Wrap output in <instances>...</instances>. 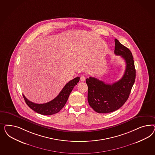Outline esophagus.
<instances>
[{
	"label": "esophagus",
	"mask_w": 155,
	"mask_h": 155,
	"mask_svg": "<svg viewBox=\"0 0 155 155\" xmlns=\"http://www.w3.org/2000/svg\"><path fill=\"white\" fill-rule=\"evenodd\" d=\"M80 80L81 81H84V80H85V77H84V75H82V76H81V77H80Z\"/></svg>",
	"instance_id": "34e87169"
}]
</instances>
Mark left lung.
Returning a JSON list of instances; mask_svg holds the SVG:
<instances>
[{
  "label": "left lung",
  "mask_w": 155,
  "mask_h": 155,
  "mask_svg": "<svg viewBox=\"0 0 155 155\" xmlns=\"http://www.w3.org/2000/svg\"><path fill=\"white\" fill-rule=\"evenodd\" d=\"M115 54L122 57L126 64L122 78L111 84L91 77L86 80L88 102L97 113H111L120 108L128 98L135 81L136 71L130 50L117 39H115Z\"/></svg>",
  "instance_id": "left-lung-1"
}]
</instances>
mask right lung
I'll use <instances>...</instances> for the list:
<instances>
[{
    "label": "right lung",
    "instance_id": "obj_1",
    "mask_svg": "<svg viewBox=\"0 0 155 155\" xmlns=\"http://www.w3.org/2000/svg\"><path fill=\"white\" fill-rule=\"evenodd\" d=\"M79 81V77L70 81L65 84L61 92L55 98L47 103L43 104L33 103L26 98L23 94V96L26 104L33 111L41 115H51L58 113L64 107L72 90L75 85H77Z\"/></svg>",
    "mask_w": 155,
    "mask_h": 155
}]
</instances>
